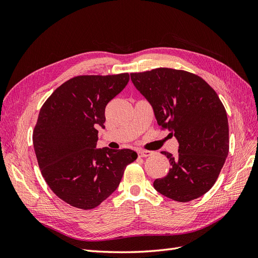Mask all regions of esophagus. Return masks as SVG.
Returning <instances> with one entry per match:
<instances>
[{"instance_id": "esophagus-1", "label": "esophagus", "mask_w": 258, "mask_h": 258, "mask_svg": "<svg viewBox=\"0 0 258 258\" xmlns=\"http://www.w3.org/2000/svg\"><path fill=\"white\" fill-rule=\"evenodd\" d=\"M138 155H139V157L145 158V157H148V156H151V155H152V152L141 150V151H139V152H138Z\"/></svg>"}]
</instances>
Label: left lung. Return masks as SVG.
Segmentation results:
<instances>
[{"instance_id": "1", "label": "left lung", "mask_w": 258, "mask_h": 258, "mask_svg": "<svg viewBox=\"0 0 258 258\" xmlns=\"http://www.w3.org/2000/svg\"><path fill=\"white\" fill-rule=\"evenodd\" d=\"M131 81L154 108L161 130L178 141V155H166L169 173L154 188L178 202L197 199L215 184L229 152L226 110L200 76L170 68L131 73Z\"/></svg>"}]
</instances>
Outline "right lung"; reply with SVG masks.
Masks as SVG:
<instances>
[{
	"label": "right lung",
	"mask_w": 258,
	"mask_h": 258,
	"mask_svg": "<svg viewBox=\"0 0 258 258\" xmlns=\"http://www.w3.org/2000/svg\"><path fill=\"white\" fill-rule=\"evenodd\" d=\"M129 74L79 75L45 101L32 140L41 173L49 188L68 205L97 208L118 187L136 152L96 148L105 107L126 87Z\"/></svg>",
	"instance_id": "1"
}]
</instances>
